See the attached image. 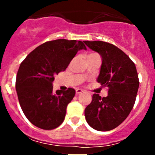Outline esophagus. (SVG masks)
I'll return each instance as SVG.
<instances>
[{
	"label": "esophagus",
	"mask_w": 155,
	"mask_h": 155,
	"mask_svg": "<svg viewBox=\"0 0 155 155\" xmlns=\"http://www.w3.org/2000/svg\"><path fill=\"white\" fill-rule=\"evenodd\" d=\"M82 92H83V91H82L81 89H80V88H78V89H76V94H79Z\"/></svg>",
	"instance_id": "esophagus-1"
}]
</instances>
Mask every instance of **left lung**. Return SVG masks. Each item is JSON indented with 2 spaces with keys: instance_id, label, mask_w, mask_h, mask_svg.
I'll use <instances>...</instances> for the list:
<instances>
[{
  "instance_id": "1",
  "label": "left lung",
  "mask_w": 155,
  "mask_h": 155,
  "mask_svg": "<svg viewBox=\"0 0 155 155\" xmlns=\"http://www.w3.org/2000/svg\"><path fill=\"white\" fill-rule=\"evenodd\" d=\"M102 59L97 81L108 87V95H92L84 109L86 121L98 131L113 130L123 123L134 107L139 79L136 66L130 58L114 45L102 41H84Z\"/></svg>"
}]
</instances>
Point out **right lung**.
Returning <instances> with one entry per match:
<instances>
[{
    "label": "right lung",
    "instance_id": "right-lung-1",
    "mask_svg": "<svg viewBox=\"0 0 155 155\" xmlns=\"http://www.w3.org/2000/svg\"><path fill=\"white\" fill-rule=\"evenodd\" d=\"M80 50H87L81 41L56 39L36 47L21 62L16 77V91L25 116L35 127L53 130L64 120L75 90L69 87L53 93V81Z\"/></svg>",
    "mask_w": 155,
    "mask_h": 155
}]
</instances>
